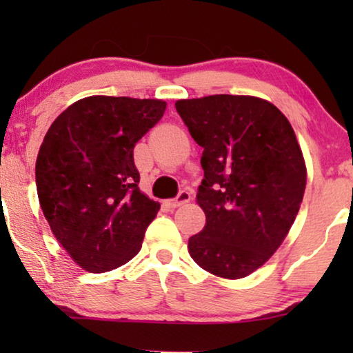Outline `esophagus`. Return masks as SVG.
Masks as SVG:
<instances>
[{"mask_svg": "<svg viewBox=\"0 0 353 353\" xmlns=\"http://www.w3.org/2000/svg\"><path fill=\"white\" fill-rule=\"evenodd\" d=\"M190 201H191V194L186 190H183V191L178 192V196L175 197V199L168 201L167 205L170 207V209H176V207L186 204V202H190Z\"/></svg>", "mask_w": 353, "mask_h": 353, "instance_id": "1", "label": "esophagus"}]
</instances>
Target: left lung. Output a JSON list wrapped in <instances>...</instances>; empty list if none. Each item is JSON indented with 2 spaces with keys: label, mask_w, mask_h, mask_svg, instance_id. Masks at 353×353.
Masks as SVG:
<instances>
[{
  "label": "left lung",
  "mask_w": 353,
  "mask_h": 353,
  "mask_svg": "<svg viewBox=\"0 0 353 353\" xmlns=\"http://www.w3.org/2000/svg\"><path fill=\"white\" fill-rule=\"evenodd\" d=\"M204 148L197 204L205 226L188 250L205 272L238 279L272 257L296 220L307 172L289 120L254 96L214 94L175 103Z\"/></svg>",
  "instance_id": "1"
}]
</instances>
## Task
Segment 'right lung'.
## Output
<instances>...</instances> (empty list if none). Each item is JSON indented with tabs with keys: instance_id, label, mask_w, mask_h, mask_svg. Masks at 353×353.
Instances as JSON below:
<instances>
[{
	"instance_id": "right-lung-1",
	"label": "right lung",
	"mask_w": 353,
	"mask_h": 353,
	"mask_svg": "<svg viewBox=\"0 0 353 353\" xmlns=\"http://www.w3.org/2000/svg\"><path fill=\"white\" fill-rule=\"evenodd\" d=\"M167 104L90 96L48 130L37 157L38 199L52 234L91 273L122 267L141 249L161 204L139 191L133 149Z\"/></svg>"
}]
</instances>
